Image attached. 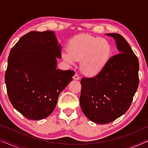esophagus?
I'll return each instance as SVG.
<instances>
[{"mask_svg": "<svg viewBox=\"0 0 148 148\" xmlns=\"http://www.w3.org/2000/svg\"><path fill=\"white\" fill-rule=\"evenodd\" d=\"M73 79H75V80H79V76L78 75V74H77V73H75L73 75Z\"/></svg>", "mask_w": 148, "mask_h": 148, "instance_id": "obj_1", "label": "esophagus"}]
</instances>
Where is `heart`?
<instances>
[{"mask_svg": "<svg viewBox=\"0 0 148 148\" xmlns=\"http://www.w3.org/2000/svg\"><path fill=\"white\" fill-rule=\"evenodd\" d=\"M110 46L105 39L90 35L77 36L69 44V51L62 52L66 62L73 64L75 60H82L81 67L87 75L98 73L108 61Z\"/></svg>", "mask_w": 148, "mask_h": 148, "instance_id": "obj_1", "label": "heart"}]
</instances>
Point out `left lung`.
Masks as SVG:
<instances>
[{
	"label": "left lung",
	"mask_w": 148,
	"mask_h": 148,
	"mask_svg": "<svg viewBox=\"0 0 148 148\" xmlns=\"http://www.w3.org/2000/svg\"><path fill=\"white\" fill-rule=\"evenodd\" d=\"M119 54L108 60L98 75L81 79L80 106L92 122L107 124L128 110L139 86V61L128 42L119 34H107Z\"/></svg>",
	"instance_id": "8db88e82"
}]
</instances>
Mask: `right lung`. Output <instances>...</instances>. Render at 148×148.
<instances>
[{"label":"right lung","instance_id":"add662e5","mask_svg":"<svg viewBox=\"0 0 148 148\" xmlns=\"http://www.w3.org/2000/svg\"><path fill=\"white\" fill-rule=\"evenodd\" d=\"M61 47L52 31H32L20 38L8 58L5 84L14 108L29 120L52 112L73 71L56 69Z\"/></svg>","mask_w":148,"mask_h":148}]
</instances>
